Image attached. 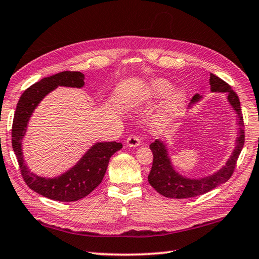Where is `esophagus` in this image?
<instances>
[{
  "label": "esophagus",
  "instance_id": "34e87169",
  "mask_svg": "<svg viewBox=\"0 0 259 259\" xmlns=\"http://www.w3.org/2000/svg\"><path fill=\"white\" fill-rule=\"evenodd\" d=\"M125 144L128 147H138L140 145V139L137 136H130V137L126 139Z\"/></svg>",
  "mask_w": 259,
  "mask_h": 259
}]
</instances>
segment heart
Listing matches in <instances>:
<instances>
[{"mask_svg":"<svg viewBox=\"0 0 259 259\" xmlns=\"http://www.w3.org/2000/svg\"><path fill=\"white\" fill-rule=\"evenodd\" d=\"M174 83L163 77H154L147 81L133 96V103L143 105L164 98L154 116V124L164 125L182 112L187 100V91L184 88L174 90Z\"/></svg>","mask_w":259,"mask_h":259,"instance_id":"1","label":"heart"}]
</instances>
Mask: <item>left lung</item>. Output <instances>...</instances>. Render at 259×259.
Instances as JSON below:
<instances>
[{"instance_id": "obj_1", "label": "left lung", "mask_w": 259, "mask_h": 259, "mask_svg": "<svg viewBox=\"0 0 259 259\" xmlns=\"http://www.w3.org/2000/svg\"><path fill=\"white\" fill-rule=\"evenodd\" d=\"M209 84L211 93H224L226 95L227 102H229L230 106L236 114V116H238V134H236L235 137L234 148L230 157L225 162V164L221 169L204 177L193 178L185 176V175L179 172L175 168L171 157L169 155V148L166 146V143L162 139H156L154 143H152L150 145L151 151L153 152V165L151 172L148 175V183L151 184V186L157 193H160L165 198H194V196L202 195L204 193L212 191L213 188L226 183L233 174L236 160H238L240 153L243 148L244 129L239 97L226 82L211 73H210ZM202 99L203 96L195 95L192 98L190 105H188V111L196 106Z\"/></svg>"}]
</instances>
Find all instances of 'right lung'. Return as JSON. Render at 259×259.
I'll return each instance as SVG.
<instances>
[{
    "instance_id": "right-lung-1",
    "label": "right lung",
    "mask_w": 259,
    "mask_h": 259,
    "mask_svg": "<svg viewBox=\"0 0 259 259\" xmlns=\"http://www.w3.org/2000/svg\"><path fill=\"white\" fill-rule=\"evenodd\" d=\"M58 87H84V74L81 72H61L42 78L21 95L17 104L14 124H12V148L18 160L25 183L30 190L48 199L73 202L89 195L106 174L109 159L122 148L121 143L97 142L88 148L80 160L66 171L55 177H43L32 172L25 163L23 139L27 133L28 122L35 109L48 95Z\"/></svg>"
}]
</instances>
